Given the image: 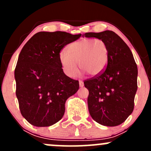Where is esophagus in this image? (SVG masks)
I'll use <instances>...</instances> for the list:
<instances>
[{"mask_svg": "<svg viewBox=\"0 0 151 151\" xmlns=\"http://www.w3.org/2000/svg\"><path fill=\"white\" fill-rule=\"evenodd\" d=\"M79 86H80V87H83V86H84V82H83L82 80H79Z\"/></svg>", "mask_w": 151, "mask_h": 151, "instance_id": "34e87169", "label": "esophagus"}]
</instances>
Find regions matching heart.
Returning <instances> with one entry per match:
<instances>
[{"instance_id":"heart-1","label":"heart","mask_w":151,"mask_h":151,"mask_svg":"<svg viewBox=\"0 0 151 151\" xmlns=\"http://www.w3.org/2000/svg\"><path fill=\"white\" fill-rule=\"evenodd\" d=\"M60 65L66 75L74 77L79 68L90 75L97 76L105 70L109 60V48L103 40L83 38L72 42L67 52L61 50L58 55Z\"/></svg>"}]
</instances>
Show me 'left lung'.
<instances>
[{"instance_id":"1","label":"left lung","mask_w":151,"mask_h":151,"mask_svg":"<svg viewBox=\"0 0 151 151\" xmlns=\"http://www.w3.org/2000/svg\"><path fill=\"white\" fill-rule=\"evenodd\" d=\"M85 37L103 40L109 48V60L99 75L84 81L89 90L88 108L96 122L106 126H119L134 108L138 68L125 42L113 31L86 32Z\"/></svg>"}]
</instances>
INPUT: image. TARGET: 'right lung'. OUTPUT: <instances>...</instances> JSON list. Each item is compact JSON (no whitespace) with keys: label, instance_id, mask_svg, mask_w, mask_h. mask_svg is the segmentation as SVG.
<instances>
[{"label":"right lung","instance_id":"right-lung-1","mask_svg":"<svg viewBox=\"0 0 151 151\" xmlns=\"http://www.w3.org/2000/svg\"><path fill=\"white\" fill-rule=\"evenodd\" d=\"M81 35L39 32L22 47L15 69V93L20 113L32 125L46 127L58 122L67 99L79 89V81L64 73L58 55Z\"/></svg>","mask_w":151,"mask_h":151}]
</instances>
